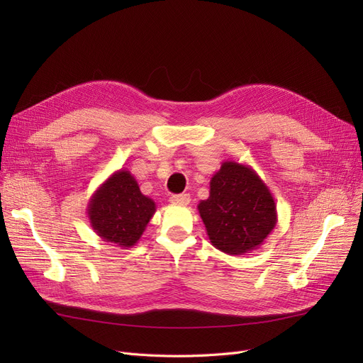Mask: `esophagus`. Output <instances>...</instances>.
<instances>
[{
  "label": "esophagus",
  "mask_w": 363,
  "mask_h": 363,
  "mask_svg": "<svg viewBox=\"0 0 363 363\" xmlns=\"http://www.w3.org/2000/svg\"><path fill=\"white\" fill-rule=\"evenodd\" d=\"M169 201H171L172 204H182V206H184V204H189V201H191V196H189L188 194H179V195H171V199H169Z\"/></svg>",
  "instance_id": "1"
}]
</instances>
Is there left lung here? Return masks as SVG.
I'll use <instances>...</instances> for the list:
<instances>
[{
  "instance_id": "8db88e82",
  "label": "left lung",
  "mask_w": 363,
  "mask_h": 363,
  "mask_svg": "<svg viewBox=\"0 0 363 363\" xmlns=\"http://www.w3.org/2000/svg\"><path fill=\"white\" fill-rule=\"evenodd\" d=\"M199 212L208 239L225 255H245L263 244L277 224V206L268 186L250 164L223 162Z\"/></svg>"
}]
</instances>
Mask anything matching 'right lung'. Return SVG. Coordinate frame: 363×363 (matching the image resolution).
I'll list each match as a JSON object with an SVG mask.
<instances>
[{
    "label": "right lung",
    "instance_id": "right-lung-1",
    "mask_svg": "<svg viewBox=\"0 0 363 363\" xmlns=\"http://www.w3.org/2000/svg\"><path fill=\"white\" fill-rule=\"evenodd\" d=\"M155 213L156 203L140 192L136 179L127 169L115 171L87 204L94 232L121 248L138 242Z\"/></svg>",
    "mask_w": 363,
    "mask_h": 363
}]
</instances>
